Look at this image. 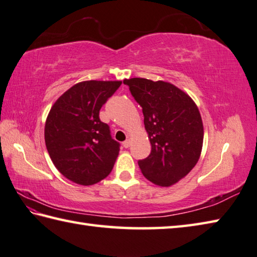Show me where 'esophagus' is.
<instances>
[{
	"mask_svg": "<svg viewBox=\"0 0 257 257\" xmlns=\"http://www.w3.org/2000/svg\"><path fill=\"white\" fill-rule=\"evenodd\" d=\"M122 146L124 148H129L130 147V140H125V142L122 143Z\"/></svg>",
	"mask_w": 257,
	"mask_h": 257,
	"instance_id": "1",
	"label": "esophagus"
}]
</instances>
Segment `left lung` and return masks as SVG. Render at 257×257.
Wrapping results in <instances>:
<instances>
[{
    "instance_id": "8db88e82",
    "label": "left lung",
    "mask_w": 257,
    "mask_h": 257,
    "mask_svg": "<svg viewBox=\"0 0 257 257\" xmlns=\"http://www.w3.org/2000/svg\"><path fill=\"white\" fill-rule=\"evenodd\" d=\"M143 108L152 144L147 158L138 162L150 182L168 187L184 178L202 153L204 128L197 105L174 84L144 78L123 80Z\"/></svg>"
}]
</instances>
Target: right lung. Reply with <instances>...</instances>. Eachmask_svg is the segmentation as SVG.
<instances>
[{
    "mask_svg": "<svg viewBox=\"0 0 257 257\" xmlns=\"http://www.w3.org/2000/svg\"><path fill=\"white\" fill-rule=\"evenodd\" d=\"M121 81L90 80L74 84L52 105L44 139L52 163L65 178L89 186L111 173L120 144L99 111Z\"/></svg>",
    "mask_w": 257,
    "mask_h": 257,
    "instance_id": "right-lung-1",
    "label": "right lung"
}]
</instances>
